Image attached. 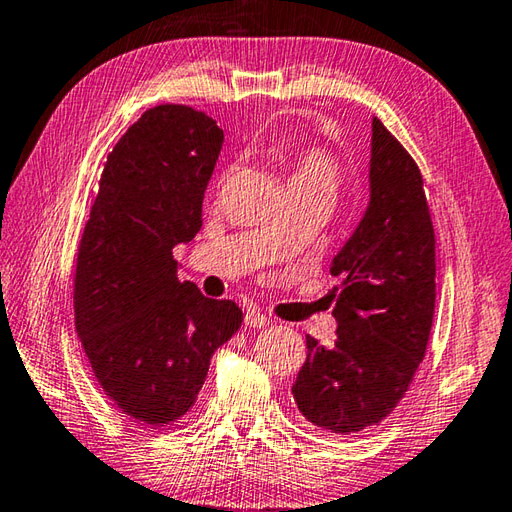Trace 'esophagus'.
Segmentation results:
<instances>
[{
  "instance_id": "34e87169",
  "label": "esophagus",
  "mask_w": 512,
  "mask_h": 512,
  "mask_svg": "<svg viewBox=\"0 0 512 512\" xmlns=\"http://www.w3.org/2000/svg\"><path fill=\"white\" fill-rule=\"evenodd\" d=\"M244 323L248 325V328H266V325L270 323V319L266 317L264 312H259L257 308H248L246 317H244Z\"/></svg>"
}]
</instances>
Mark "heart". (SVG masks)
<instances>
[{"label":"heart","mask_w":512,"mask_h":512,"mask_svg":"<svg viewBox=\"0 0 512 512\" xmlns=\"http://www.w3.org/2000/svg\"><path fill=\"white\" fill-rule=\"evenodd\" d=\"M279 162L286 171L288 187H314L334 193L341 178L339 162L323 147L281 149Z\"/></svg>","instance_id":"b5f03b06"}]
</instances>
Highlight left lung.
<instances>
[{
	"label": "left lung",
	"mask_w": 512,
	"mask_h": 512,
	"mask_svg": "<svg viewBox=\"0 0 512 512\" xmlns=\"http://www.w3.org/2000/svg\"><path fill=\"white\" fill-rule=\"evenodd\" d=\"M336 341L306 336L292 396L303 418L350 436L387 418L427 352L436 308V235L422 176L374 116L369 204L332 259Z\"/></svg>",
	"instance_id": "1"
}]
</instances>
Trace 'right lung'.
Wrapping results in <instances>:
<instances>
[{"mask_svg":"<svg viewBox=\"0 0 512 512\" xmlns=\"http://www.w3.org/2000/svg\"><path fill=\"white\" fill-rule=\"evenodd\" d=\"M224 132L189 105H156L118 140L76 253L74 325L105 396L165 427L187 413L244 314L178 279L173 246L202 228Z\"/></svg>","mask_w":512,"mask_h":512,"instance_id":"obj_1","label":"right lung"}]
</instances>
